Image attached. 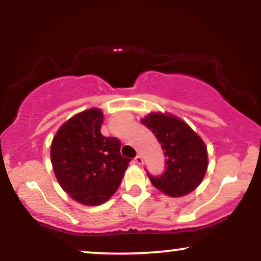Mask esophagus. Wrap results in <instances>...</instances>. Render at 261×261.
Instances as JSON below:
<instances>
[{
	"label": "esophagus",
	"instance_id": "obj_1",
	"mask_svg": "<svg viewBox=\"0 0 261 261\" xmlns=\"http://www.w3.org/2000/svg\"><path fill=\"white\" fill-rule=\"evenodd\" d=\"M134 162H135V163H136V164H139V166H140V164H142V162H143V160H142V157H141V155H140V154H137V155H136V157H135V158H134Z\"/></svg>",
	"mask_w": 261,
	"mask_h": 261
}]
</instances>
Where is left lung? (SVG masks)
<instances>
[{"label":"left lung","instance_id":"1","mask_svg":"<svg viewBox=\"0 0 261 261\" xmlns=\"http://www.w3.org/2000/svg\"><path fill=\"white\" fill-rule=\"evenodd\" d=\"M141 124L153 133L166 155L161 175L148 178L155 188L173 197L184 196L196 189L207 169V151L203 141L173 115L152 113Z\"/></svg>","mask_w":261,"mask_h":261}]
</instances>
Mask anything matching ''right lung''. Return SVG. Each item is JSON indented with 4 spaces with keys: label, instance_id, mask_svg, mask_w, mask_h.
Masks as SVG:
<instances>
[{
    "label": "right lung",
    "instance_id": "right-lung-1",
    "mask_svg": "<svg viewBox=\"0 0 261 261\" xmlns=\"http://www.w3.org/2000/svg\"><path fill=\"white\" fill-rule=\"evenodd\" d=\"M104 116L88 109L66 121L51 143V164L59 184L73 200L88 206L106 202L118 190L131 158L121 142L100 133Z\"/></svg>",
    "mask_w": 261,
    "mask_h": 261
}]
</instances>
